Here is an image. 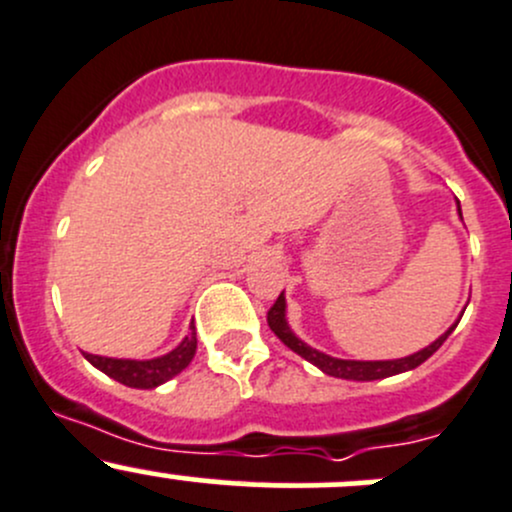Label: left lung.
Listing matches in <instances>:
<instances>
[{
	"label": "left lung",
	"mask_w": 512,
	"mask_h": 512,
	"mask_svg": "<svg viewBox=\"0 0 512 512\" xmlns=\"http://www.w3.org/2000/svg\"><path fill=\"white\" fill-rule=\"evenodd\" d=\"M458 215H461V203H458ZM458 322H461V319H458ZM267 324H270L272 332L277 334V339H280L285 347L292 349L294 354H299L302 359H307L309 364H314L317 369H322L327 376H337V379H349V381H376V379H386V376H396V374H404V371L416 369V366H421L428 356L436 354L438 349H441V344L446 342V339L451 337L453 329H456V324H453V327H448L446 332L436 339V342L428 344L426 349H421V352L409 354V356H401V359L356 361V359H337V356H329V354L319 352V349H312L309 344H304L302 339L292 332V327H289V322H287L285 292L277 297V302L272 304V309L267 312Z\"/></svg>",
	"instance_id": "left-lung-1"
}]
</instances>
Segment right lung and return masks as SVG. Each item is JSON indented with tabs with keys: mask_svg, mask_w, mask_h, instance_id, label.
I'll list each match as a JSON object with an SVG mask.
<instances>
[{
	"mask_svg": "<svg viewBox=\"0 0 512 512\" xmlns=\"http://www.w3.org/2000/svg\"><path fill=\"white\" fill-rule=\"evenodd\" d=\"M195 349H198V337H195V327H190L188 337L173 352L156 356V359H111V356L96 354L84 356L98 371L116 379L118 384L131 386V389H156V386L178 376L193 361Z\"/></svg>",
	"mask_w": 512,
	"mask_h": 512,
	"instance_id": "1",
	"label": "right lung"
}]
</instances>
